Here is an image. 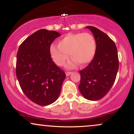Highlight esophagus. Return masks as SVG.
Returning <instances> with one entry per match:
<instances>
[{"label": "esophagus", "mask_w": 134, "mask_h": 134, "mask_svg": "<svg viewBox=\"0 0 134 134\" xmlns=\"http://www.w3.org/2000/svg\"><path fill=\"white\" fill-rule=\"evenodd\" d=\"M72 73V72H66L65 74H66V76H69L70 74H71Z\"/></svg>", "instance_id": "obj_1"}]
</instances>
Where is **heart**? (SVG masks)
<instances>
[{
    "label": "heart",
    "mask_w": 134,
    "mask_h": 134,
    "mask_svg": "<svg viewBox=\"0 0 134 134\" xmlns=\"http://www.w3.org/2000/svg\"><path fill=\"white\" fill-rule=\"evenodd\" d=\"M96 43L92 35L87 33H69L58 41V47L52 44L51 57L58 66H63L69 58H72L68 67H76L78 63L86 65L93 60L96 54Z\"/></svg>",
    "instance_id": "b5f03b06"
}]
</instances>
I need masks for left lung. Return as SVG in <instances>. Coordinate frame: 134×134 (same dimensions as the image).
Wrapping results in <instances>:
<instances>
[{"label": "left lung", "mask_w": 134, "mask_h": 134, "mask_svg": "<svg viewBox=\"0 0 134 134\" xmlns=\"http://www.w3.org/2000/svg\"><path fill=\"white\" fill-rule=\"evenodd\" d=\"M96 43V54L88 66L82 70L79 90L86 99H100L111 88L118 70V52L114 41L93 26H87Z\"/></svg>", "instance_id": "obj_1"}]
</instances>
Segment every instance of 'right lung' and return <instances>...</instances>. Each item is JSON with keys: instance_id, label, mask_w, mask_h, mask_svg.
Instances as JSON below:
<instances>
[{"instance_id": "add662e5", "label": "right lung", "mask_w": 134, "mask_h": 134, "mask_svg": "<svg viewBox=\"0 0 134 134\" xmlns=\"http://www.w3.org/2000/svg\"><path fill=\"white\" fill-rule=\"evenodd\" d=\"M60 34L41 29L27 37L17 53L16 76L23 93L41 106L54 103L59 96L65 74L55 64L50 52Z\"/></svg>"}]
</instances>
